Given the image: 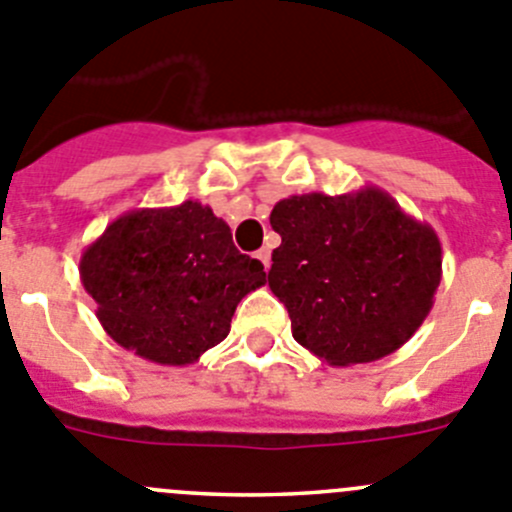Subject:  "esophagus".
<instances>
[{
    "label": "esophagus",
    "mask_w": 512,
    "mask_h": 512,
    "mask_svg": "<svg viewBox=\"0 0 512 512\" xmlns=\"http://www.w3.org/2000/svg\"><path fill=\"white\" fill-rule=\"evenodd\" d=\"M255 257L262 262V265H265V270H270V257H272V255H270V250H267V247H262V250H257Z\"/></svg>",
    "instance_id": "1"
}]
</instances>
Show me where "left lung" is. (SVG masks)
<instances>
[{"instance_id":"obj_1","label":"left lung","mask_w":512,"mask_h":512,"mask_svg":"<svg viewBox=\"0 0 512 512\" xmlns=\"http://www.w3.org/2000/svg\"><path fill=\"white\" fill-rule=\"evenodd\" d=\"M270 225L282 237L267 272L292 337L327 365L375 362L428 317L443 250L428 222L377 187L352 195H292Z\"/></svg>"}]
</instances>
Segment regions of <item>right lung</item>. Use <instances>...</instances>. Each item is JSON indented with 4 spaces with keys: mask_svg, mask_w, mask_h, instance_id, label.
Returning <instances> with one entry per match:
<instances>
[{
    "mask_svg": "<svg viewBox=\"0 0 512 512\" xmlns=\"http://www.w3.org/2000/svg\"><path fill=\"white\" fill-rule=\"evenodd\" d=\"M79 277L117 345L180 367L220 345L237 302L267 282L262 262L197 200L124 212L82 252Z\"/></svg>",
    "mask_w": 512,
    "mask_h": 512,
    "instance_id": "add662e5",
    "label": "right lung"
}]
</instances>
